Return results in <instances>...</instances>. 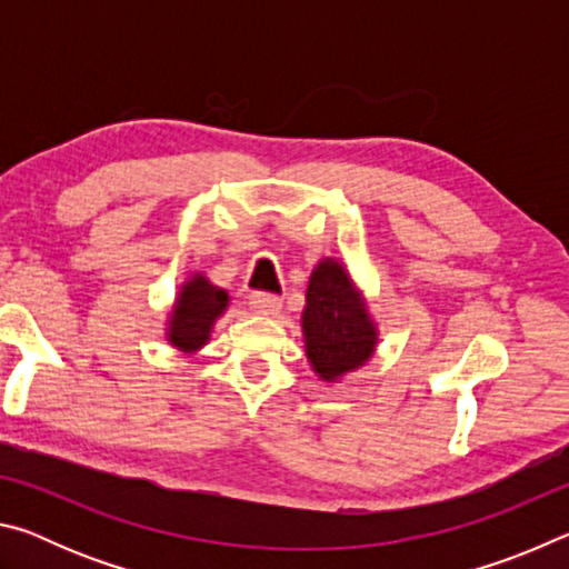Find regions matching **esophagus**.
Masks as SVG:
<instances>
[{
    "mask_svg": "<svg viewBox=\"0 0 569 569\" xmlns=\"http://www.w3.org/2000/svg\"><path fill=\"white\" fill-rule=\"evenodd\" d=\"M281 303H283L281 298L273 296V293H263V291L250 293V298H248L250 311H256V313H261V316L278 313V311H281Z\"/></svg>",
    "mask_w": 569,
    "mask_h": 569,
    "instance_id": "obj_1",
    "label": "esophagus"
}]
</instances>
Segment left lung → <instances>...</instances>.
I'll return each instance as SVG.
<instances>
[{"instance_id":"1","label":"left lung","mask_w":569,"mask_h":569,"mask_svg":"<svg viewBox=\"0 0 569 569\" xmlns=\"http://www.w3.org/2000/svg\"><path fill=\"white\" fill-rule=\"evenodd\" d=\"M301 326L306 356L323 381H339L377 351V323L346 266L333 258L313 268Z\"/></svg>"}]
</instances>
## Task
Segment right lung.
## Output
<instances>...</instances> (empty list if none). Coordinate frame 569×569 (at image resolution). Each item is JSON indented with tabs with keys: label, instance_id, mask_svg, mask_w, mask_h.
<instances>
[{
	"label": "right lung",
	"instance_id": "obj_1",
	"mask_svg": "<svg viewBox=\"0 0 569 569\" xmlns=\"http://www.w3.org/2000/svg\"><path fill=\"white\" fill-rule=\"evenodd\" d=\"M230 296L223 288L208 281L203 273H196L190 281L182 283L170 311L168 321V341L178 351L196 353L203 349L210 339V331L228 308Z\"/></svg>",
	"mask_w": 569,
	"mask_h": 569
}]
</instances>
